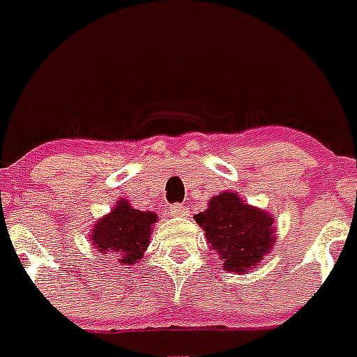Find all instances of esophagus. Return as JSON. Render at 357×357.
I'll use <instances>...</instances> for the list:
<instances>
[{
    "label": "esophagus",
    "instance_id": "esophagus-1",
    "mask_svg": "<svg viewBox=\"0 0 357 357\" xmlns=\"http://www.w3.org/2000/svg\"><path fill=\"white\" fill-rule=\"evenodd\" d=\"M186 213H188L186 205H178V203H176V205L171 207V214H173V216H186Z\"/></svg>",
    "mask_w": 357,
    "mask_h": 357
}]
</instances>
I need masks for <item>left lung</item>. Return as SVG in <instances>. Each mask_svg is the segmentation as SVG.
I'll use <instances>...</instances> for the list:
<instances>
[{
  "instance_id": "1",
  "label": "left lung",
  "mask_w": 357,
  "mask_h": 357,
  "mask_svg": "<svg viewBox=\"0 0 357 357\" xmlns=\"http://www.w3.org/2000/svg\"><path fill=\"white\" fill-rule=\"evenodd\" d=\"M194 218L229 273H252L277 241L271 214L245 203L235 192L214 195L207 211Z\"/></svg>"
}]
</instances>
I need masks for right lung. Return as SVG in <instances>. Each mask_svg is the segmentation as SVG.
<instances>
[{
    "label": "right lung",
    "mask_w": 357,
    "mask_h": 357,
    "mask_svg": "<svg viewBox=\"0 0 357 357\" xmlns=\"http://www.w3.org/2000/svg\"><path fill=\"white\" fill-rule=\"evenodd\" d=\"M156 220L158 214L152 211H137L126 199H118L111 213L93 224L92 245L103 254H114L118 265L128 269V265L143 258Z\"/></svg>",
    "instance_id": "right-lung-1"
}]
</instances>
